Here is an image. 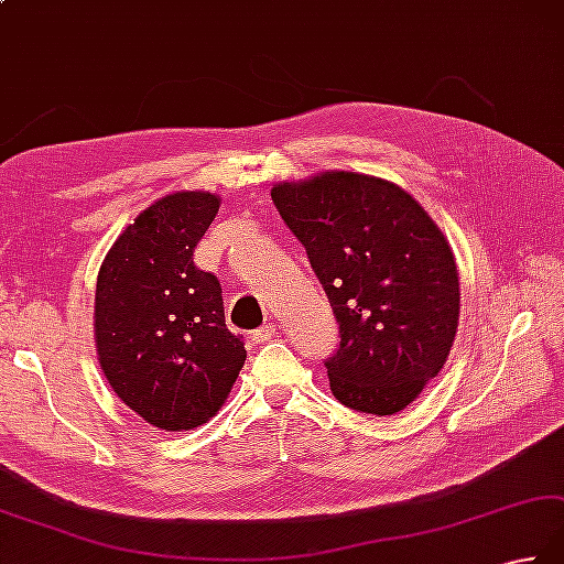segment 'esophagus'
<instances>
[{"mask_svg":"<svg viewBox=\"0 0 564 564\" xmlns=\"http://www.w3.org/2000/svg\"><path fill=\"white\" fill-rule=\"evenodd\" d=\"M273 335H275V325L267 323V325H261V327L253 329V333H251V339L257 341V345H263V341L273 339Z\"/></svg>","mask_w":564,"mask_h":564,"instance_id":"34e87169","label":"esophagus"}]
</instances>
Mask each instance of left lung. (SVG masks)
I'll use <instances>...</instances> for the list:
<instances>
[{
	"label": "left lung",
	"instance_id": "obj_1",
	"mask_svg": "<svg viewBox=\"0 0 564 564\" xmlns=\"http://www.w3.org/2000/svg\"><path fill=\"white\" fill-rule=\"evenodd\" d=\"M271 200L323 283L339 325L325 359L351 411L393 415L445 367L459 319V275L443 231L393 183L323 173Z\"/></svg>",
	"mask_w": 564,
	"mask_h": 564
}]
</instances>
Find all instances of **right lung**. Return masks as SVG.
I'll use <instances>...</instances> for the list:
<instances>
[{
  "mask_svg": "<svg viewBox=\"0 0 564 564\" xmlns=\"http://www.w3.org/2000/svg\"><path fill=\"white\" fill-rule=\"evenodd\" d=\"M219 209L173 193L121 231L97 275L99 367L115 393L161 430H193L225 403L247 349L225 325L223 285L193 263Z\"/></svg>",
  "mask_w": 564,
  "mask_h": 564,
  "instance_id": "obj_1",
  "label": "right lung"
}]
</instances>
